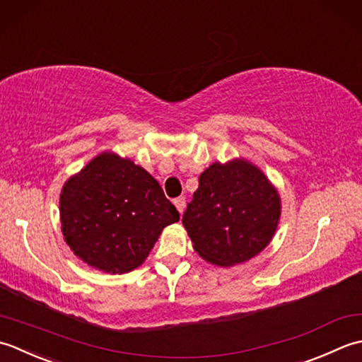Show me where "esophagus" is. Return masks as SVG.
Masks as SVG:
<instances>
[{
	"label": "esophagus",
	"instance_id": "obj_1",
	"mask_svg": "<svg viewBox=\"0 0 362 362\" xmlns=\"http://www.w3.org/2000/svg\"><path fill=\"white\" fill-rule=\"evenodd\" d=\"M175 206H176V209L180 211V214H182L184 212V208H186V198L184 197H178V198H175Z\"/></svg>",
	"mask_w": 362,
	"mask_h": 362
}]
</instances>
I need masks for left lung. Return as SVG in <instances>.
I'll use <instances>...</instances> for the list:
<instances>
[{"label":"left lung","instance_id":"obj_1","mask_svg":"<svg viewBox=\"0 0 362 362\" xmlns=\"http://www.w3.org/2000/svg\"><path fill=\"white\" fill-rule=\"evenodd\" d=\"M198 182L182 216L195 252L220 267L259 255L281 217V197L261 168L243 158L214 162Z\"/></svg>","mask_w":362,"mask_h":362}]
</instances>
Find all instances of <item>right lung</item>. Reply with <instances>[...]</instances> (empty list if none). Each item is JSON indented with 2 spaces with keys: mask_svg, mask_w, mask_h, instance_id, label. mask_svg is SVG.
<instances>
[{
  "mask_svg": "<svg viewBox=\"0 0 362 362\" xmlns=\"http://www.w3.org/2000/svg\"><path fill=\"white\" fill-rule=\"evenodd\" d=\"M59 214L71 252L110 275L142 265L162 230L180 220L159 182L114 151L100 153L65 181Z\"/></svg>",
  "mask_w": 362,
  "mask_h": 362,
  "instance_id": "obj_1",
  "label": "right lung"
}]
</instances>
